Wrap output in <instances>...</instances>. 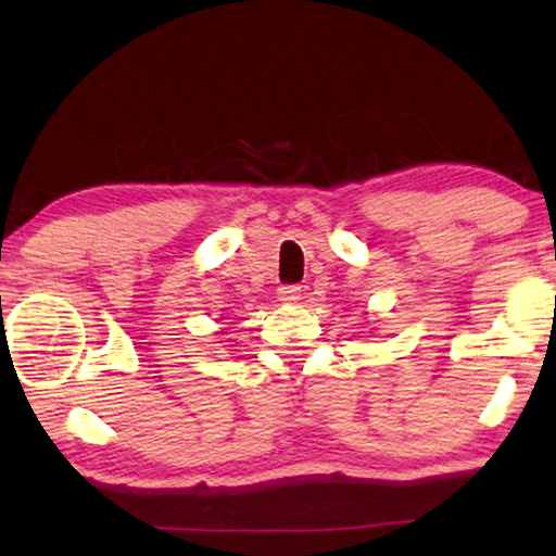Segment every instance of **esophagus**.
Returning a JSON list of instances; mask_svg holds the SVG:
<instances>
[{
  "instance_id": "1",
  "label": "esophagus",
  "mask_w": 556,
  "mask_h": 556,
  "mask_svg": "<svg viewBox=\"0 0 556 556\" xmlns=\"http://www.w3.org/2000/svg\"><path fill=\"white\" fill-rule=\"evenodd\" d=\"M278 299L286 303H293L301 299V286H280L278 288Z\"/></svg>"
}]
</instances>
